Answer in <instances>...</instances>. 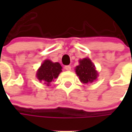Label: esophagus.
Wrapping results in <instances>:
<instances>
[{
	"label": "esophagus",
	"mask_w": 132,
	"mask_h": 132,
	"mask_svg": "<svg viewBox=\"0 0 132 132\" xmlns=\"http://www.w3.org/2000/svg\"><path fill=\"white\" fill-rule=\"evenodd\" d=\"M64 68L66 70H68V71H70V70H71V67L70 66V65H66L65 67H64Z\"/></svg>",
	"instance_id": "34e87169"
}]
</instances>
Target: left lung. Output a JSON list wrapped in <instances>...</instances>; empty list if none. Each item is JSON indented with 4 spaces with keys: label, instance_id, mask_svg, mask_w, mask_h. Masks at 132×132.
<instances>
[{
    "label": "left lung",
    "instance_id": "1",
    "mask_svg": "<svg viewBox=\"0 0 132 132\" xmlns=\"http://www.w3.org/2000/svg\"><path fill=\"white\" fill-rule=\"evenodd\" d=\"M76 73L81 83L88 84L95 81L98 74L95 67L89 58L79 60V64L76 67Z\"/></svg>",
    "mask_w": 132,
    "mask_h": 132
}]
</instances>
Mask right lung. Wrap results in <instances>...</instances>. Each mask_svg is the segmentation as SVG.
<instances>
[{
  "label": "right lung",
  "mask_w": 132,
  "mask_h": 132,
  "mask_svg": "<svg viewBox=\"0 0 132 132\" xmlns=\"http://www.w3.org/2000/svg\"><path fill=\"white\" fill-rule=\"evenodd\" d=\"M62 66L59 62H53L49 59H46L41 64L37 72V78L39 81H43L47 86L59 76L62 72Z\"/></svg>",
  "instance_id": "add662e5"
}]
</instances>
